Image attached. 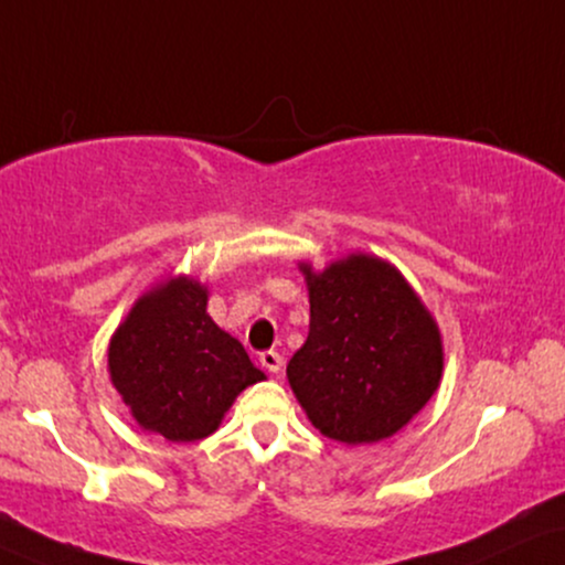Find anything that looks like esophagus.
I'll return each instance as SVG.
<instances>
[{
  "label": "esophagus",
  "mask_w": 565,
  "mask_h": 565,
  "mask_svg": "<svg viewBox=\"0 0 565 565\" xmlns=\"http://www.w3.org/2000/svg\"><path fill=\"white\" fill-rule=\"evenodd\" d=\"M260 365L268 370V373H281V367H284V356L278 354V352H274V349H268V352H263L260 354Z\"/></svg>",
  "instance_id": "obj_1"
}]
</instances>
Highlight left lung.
<instances>
[{"label": "left lung", "instance_id": "1", "mask_svg": "<svg viewBox=\"0 0 565 565\" xmlns=\"http://www.w3.org/2000/svg\"><path fill=\"white\" fill-rule=\"evenodd\" d=\"M310 333L287 377L326 438L360 446L402 430L438 388L440 331L406 278L375 255H349L316 274Z\"/></svg>", "mask_w": 565, "mask_h": 565}]
</instances>
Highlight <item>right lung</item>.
<instances>
[{"label":"right lung","instance_id":"add662e5","mask_svg":"<svg viewBox=\"0 0 565 565\" xmlns=\"http://www.w3.org/2000/svg\"><path fill=\"white\" fill-rule=\"evenodd\" d=\"M190 276L142 295L109 344V375L142 430L171 443L211 435L247 385L263 381L245 347L213 323Z\"/></svg>","mask_w":565,"mask_h":565}]
</instances>
